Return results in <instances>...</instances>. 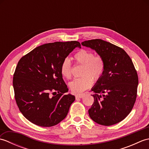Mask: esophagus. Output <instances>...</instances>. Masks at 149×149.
<instances>
[{
	"mask_svg": "<svg viewBox=\"0 0 149 149\" xmlns=\"http://www.w3.org/2000/svg\"><path fill=\"white\" fill-rule=\"evenodd\" d=\"M84 97V95L83 94H81V95H75V99H81V98H83Z\"/></svg>",
	"mask_w": 149,
	"mask_h": 149,
	"instance_id": "obj_1",
	"label": "esophagus"
}]
</instances>
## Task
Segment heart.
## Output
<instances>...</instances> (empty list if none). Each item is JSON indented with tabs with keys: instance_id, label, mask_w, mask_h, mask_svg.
Segmentation results:
<instances>
[{
	"instance_id": "1",
	"label": "heart",
	"mask_w": 149,
	"mask_h": 149,
	"mask_svg": "<svg viewBox=\"0 0 149 149\" xmlns=\"http://www.w3.org/2000/svg\"><path fill=\"white\" fill-rule=\"evenodd\" d=\"M74 57L78 63L83 65L81 72L83 76L72 81L69 83V87L72 93L80 94L92 86L93 79H100L105 69V63L102 57L94 56L92 52L86 49L79 50ZM60 72L65 78L71 77L72 64L69 58L63 60L60 65Z\"/></svg>"
}]
</instances>
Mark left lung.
<instances>
[{
  "label": "left lung",
  "instance_id": "8db88e82",
  "mask_svg": "<svg viewBox=\"0 0 149 149\" xmlns=\"http://www.w3.org/2000/svg\"><path fill=\"white\" fill-rule=\"evenodd\" d=\"M81 44L95 50L105 63L103 75L91 88L95 94L89 115L100 125L116 124L130 113L136 99L138 77L133 63L124 50L102 40Z\"/></svg>",
  "mask_w": 149,
  "mask_h": 149
}]
</instances>
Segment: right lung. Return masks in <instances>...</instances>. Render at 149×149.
I'll return each mask as SVG.
<instances>
[{
  "mask_svg": "<svg viewBox=\"0 0 149 149\" xmlns=\"http://www.w3.org/2000/svg\"><path fill=\"white\" fill-rule=\"evenodd\" d=\"M76 41L37 47L19 60L13 75L15 98L19 110L34 124L56 125L67 115L75 96L63 79L60 65L75 47Z\"/></svg>",
  "mask_w": 149,
  "mask_h": 149,
  "instance_id": "add662e5",
  "label": "right lung"
}]
</instances>
